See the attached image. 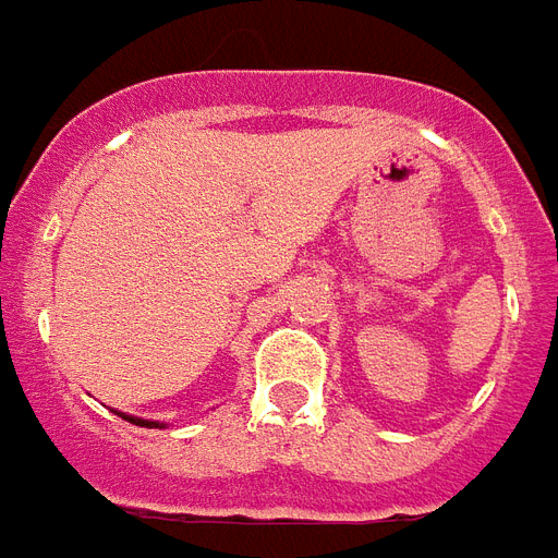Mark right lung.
<instances>
[{
  "label": "right lung",
  "instance_id": "right-lung-1",
  "mask_svg": "<svg viewBox=\"0 0 558 558\" xmlns=\"http://www.w3.org/2000/svg\"><path fill=\"white\" fill-rule=\"evenodd\" d=\"M118 416L128 418V422H133V425H142V428H162V422H150V418H136V416H128V413H118Z\"/></svg>",
  "mask_w": 558,
  "mask_h": 558
}]
</instances>
